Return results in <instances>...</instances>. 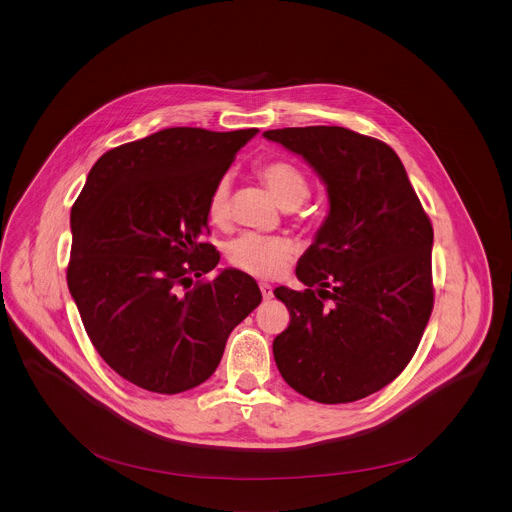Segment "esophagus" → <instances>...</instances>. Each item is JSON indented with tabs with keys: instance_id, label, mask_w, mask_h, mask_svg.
<instances>
[{
	"instance_id": "esophagus-1",
	"label": "esophagus",
	"mask_w": 512,
	"mask_h": 512,
	"mask_svg": "<svg viewBox=\"0 0 512 512\" xmlns=\"http://www.w3.org/2000/svg\"><path fill=\"white\" fill-rule=\"evenodd\" d=\"M261 287V294H263V300H271L273 298V287L269 283H259Z\"/></svg>"
}]
</instances>
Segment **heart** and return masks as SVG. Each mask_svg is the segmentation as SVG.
<instances>
[{
  "label": "heart",
  "mask_w": 512,
  "mask_h": 512,
  "mask_svg": "<svg viewBox=\"0 0 512 512\" xmlns=\"http://www.w3.org/2000/svg\"><path fill=\"white\" fill-rule=\"evenodd\" d=\"M257 174L277 200L281 208L300 206L308 194L310 184L300 168L285 160H269L257 164ZM229 200H231V178L223 176L218 180L206 202L208 218L214 225H225L229 218ZM294 253V245L285 237H269L259 233H245L229 243L227 255L229 261L257 277H273L281 271L285 261Z\"/></svg>",
  "instance_id": "heart-1"
}]
</instances>
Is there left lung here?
<instances>
[{
  "label": "left lung",
  "instance_id": "1",
  "mask_svg": "<svg viewBox=\"0 0 512 512\" xmlns=\"http://www.w3.org/2000/svg\"><path fill=\"white\" fill-rule=\"evenodd\" d=\"M322 180L328 214L296 275L275 287L289 326L273 340L283 381L318 403H350L407 367L433 308V229L387 143L344 127L263 133Z\"/></svg>",
  "mask_w": 512,
  "mask_h": 512
}]
</instances>
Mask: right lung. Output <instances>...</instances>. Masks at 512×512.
<instances>
[{
  "label": "right lung",
  "mask_w": 512,
  "mask_h": 512,
  "mask_svg": "<svg viewBox=\"0 0 512 512\" xmlns=\"http://www.w3.org/2000/svg\"><path fill=\"white\" fill-rule=\"evenodd\" d=\"M259 129L170 127L103 154L70 210L68 289L109 367L152 393L204 383L259 304L257 281L200 243L212 186Z\"/></svg>",
  "instance_id": "obj_1"
}]
</instances>
